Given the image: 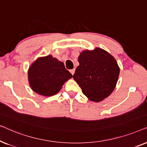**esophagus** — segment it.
Returning a JSON list of instances; mask_svg holds the SVG:
<instances>
[{"label": "esophagus", "mask_w": 147, "mask_h": 147, "mask_svg": "<svg viewBox=\"0 0 147 147\" xmlns=\"http://www.w3.org/2000/svg\"><path fill=\"white\" fill-rule=\"evenodd\" d=\"M70 72H71V74H72V75H74V73H75V69H72L70 70Z\"/></svg>", "instance_id": "34e87169"}]
</instances>
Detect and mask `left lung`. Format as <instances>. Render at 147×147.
I'll return each instance as SVG.
<instances>
[{
	"label": "left lung",
	"mask_w": 147,
	"mask_h": 147,
	"mask_svg": "<svg viewBox=\"0 0 147 147\" xmlns=\"http://www.w3.org/2000/svg\"><path fill=\"white\" fill-rule=\"evenodd\" d=\"M80 65L73 78L89 100L100 102L107 98L116 87L120 69L112 56L96 48L84 51L78 57Z\"/></svg>",
	"instance_id": "8db88e82"
}]
</instances>
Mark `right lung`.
Listing matches in <instances>:
<instances>
[{
	"mask_svg": "<svg viewBox=\"0 0 147 147\" xmlns=\"http://www.w3.org/2000/svg\"><path fill=\"white\" fill-rule=\"evenodd\" d=\"M29 82L32 90L45 96H53L59 92L71 73L65 69L63 62L51 55L39 58L29 67Z\"/></svg>",
	"mask_w": 147,
	"mask_h": 147,
	"instance_id": "1",
	"label": "right lung"
}]
</instances>
